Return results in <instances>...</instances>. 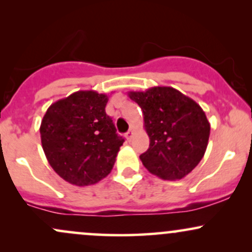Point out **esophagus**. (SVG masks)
Listing matches in <instances>:
<instances>
[{"mask_svg":"<svg viewBox=\"0 0 252 252\" xmlns=\"http://www.w3.org/2000/svg\"><path fill=\"white\" fill-rule=\"evenodd\" d=\"M126 137L128 141H131V138L134 137V131H132V130H129V131L126 134Z\"/></svg>","mask_w":252,"mask_h":252,"instance_id":"1","label":"esophagus"}]
</instances>
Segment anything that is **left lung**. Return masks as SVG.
I'll return each instance as SVG.
<instances>
[{
	"label": "left lung",
	"instance_id": "8db88e82",
	"mask_svg": "<svg viewBox=\"0 0 252 252\" xmlns=\"http://www.w3.org/2000/svg\"><path fill=\"white\" fill-rule=\"evenodd\" d=\"M143 112L149 148L143 166L163 180H179L198 166L206 152L210 123L204 110L189 97L168 86L129 92Z\"/></svg>",
	"mask_w": 252,
	"mask_h": 252
}]
</instances>
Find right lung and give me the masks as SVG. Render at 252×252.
Here are the masks:
<instances>
[{
	"label": "right lung",
	"mask_w": 252,
	"mask_h": 252,
	"mask_svg": "<svg viewBox=\"0 0 252 252\" xmlns=\"http://www.w3.org/2000/svg\"><path fill=\"white\" fill-rule=\"evenodd\" d=\"M108 96L77 91L53 103L40 126L42 149L52 168L76 186L105 178L114 167L124 138L105 112Z\"/></svg>",
	"instance_id": "obj_1"
}]
</instances>
